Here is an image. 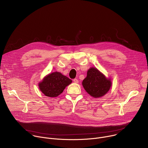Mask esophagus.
I'll return each mask as SVG.
<instances>
[{
	"label": "esophagus",
	"instance_id": "34e87169",
	"mask_svg": "<svg viewBox=\"0 0 148 148\" xmlns=\"http://www.w3.org/2000/svg\"><path fill=\"white\" fill-rule=\"evenodd\" d=\"M73 81H74V82H75V83H78V80L77 79H76V78L74 79H73Z\"/></svg>",
	"mask_w": 148,
	"mask_h": 148
}]
</instances>
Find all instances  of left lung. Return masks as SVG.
<instances>
[{
	"instance_id": "1",
	"label": "left lung",
	"mask_w": 148,
	"mask_h": 148,
	"mask_svg": "<svg viewBox=\"0 0 148 148\" xmlns=\"http://www.w3.org/2000/svg\"><path fill=\"white\" fill-rule=\"evenodd\" d=\"M86 92L94 98H99L106 94L112 86L110 78H107L95 67H91L87 71V77L82 82Z\"/></svg>"
}]
</instances>
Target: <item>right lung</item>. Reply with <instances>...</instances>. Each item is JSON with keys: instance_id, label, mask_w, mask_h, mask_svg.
I'll return each mask as SVG.
<instances>
[{"instance_id": "1", "label": "right lung", "mask_w": 148, "mask_h": 148, "mask_svg": "<svg viewBox=\"0 0 148 148\" xmlns=\"http://www.w3.org/2000/svg\"><path fill=\"white\" fill-rule=\"evenodd\" d=\"M72 80L60 72H53L46 75L38 83L40 90L46 96L56 97L61 94Z\"/></svg>"}]
</instances>
